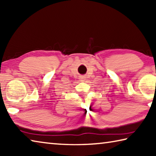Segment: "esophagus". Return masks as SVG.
Here are the masks:
<instances>
[{"mask_svg":"<svg viewBox=\"0 0 156 156\" xmlns=\"http://www.w3.org/2000/svg\"><path fill=\"white\" fill-rule=\"evenodd\" d=\"M85 79H86V77H85V76H80V81H84L85 80Z\"/></svg>","mask_w":156,"mask_h":156,"instance_id":"obj_1","label":"esophagus"}]
</instances>
